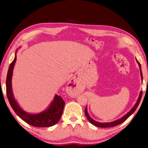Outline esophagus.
Segmentation results:
<instances>
[{
    "label": "esophagus",
    "instance_id": "esophagus-1",
    "mask_svg": "<svg viewBox=\"0 0 148 148\" xmlns=\"http://www.w3.org/2000/svg\"><path fill=\"white\" fill-rule=\"evenodd\" d=\"M76 82L74 80H72L68 84V88H69V95L71 96H75L78 93V89L76 86Z\"/></svg>",
    "mask_w": 148,
    "mask_h": 148
}]
</instances>
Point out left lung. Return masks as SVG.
I'll use <instances>...</instances> for the list:
<instances>
[{
  "label": "left lung",
  "instance_id": "8db88e82",
  "mask_svg": "<svg viewBox=\"0 0 148 148\" xmlns=\"http://www.w3.org/2000/svg\"><path fill=\"white\" fill-rule=\"evenodd\" d=\"M136 60L137 62V63L138 64L139 67H140V75H141V80L143 82V74H142V71H141V64H140V62L138 61V60L136 59ZM142 95H143V91H140V95H139V97L138 98V100L136 102V104L134 105V106L133 107V108L130 110L127 114H125L124 116H123L122 117H121L120 119H118V120H116L115 121H113V122H105V123H102V122H97V121L95 120L94 119H92L90 116H89L88 112V108H87V106L86 107V108H85L84 110V114L85 115H86V117H87L88 120H89V122H90L91 124L94 125L95 126L97 127H101V128H107V127H115V126H117L118 125H120V123H123V122H125V120H126L134 112H135L136 109V108L138 107L139 104H140L141 99V97H142Z\"/></svg>",
  "mask_w": 148,
  "mask_h": 148
}]
</instances>
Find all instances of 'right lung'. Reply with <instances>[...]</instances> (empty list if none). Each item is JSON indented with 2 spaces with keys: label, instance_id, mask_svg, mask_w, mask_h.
<instances>
[{
  "label": "right lung",
  "instance_id": "add662e5",
  "mask_svg": "<svg viewBox=\"0 0 148 148\" xmlns=\"http://www.w3.org/2000/svg\"><path fill=\"white\" fill-rule=\"evenodd\" d=\"M16 52L17 50L15 52L14 60L8 68L6 79L7 96L10 104L16 114L31 126L42 128L53 126L59 122L63 114L65 102L60 96L56 95L47 108L37 114H31L25 111L15 99L12 91V78L13 68L16 60Z\"/></svg>",
  "mask_w": 148,
  "mask_h": 148
}]
</instances>
